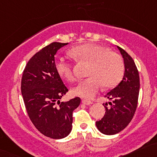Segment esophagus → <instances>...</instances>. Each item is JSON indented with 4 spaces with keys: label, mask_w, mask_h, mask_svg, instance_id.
Masks as SVG:
<instances>
[{
    "label": "esophagus",
    "mask_w": 157,
    "mask_h": 157,
    "mask_svg": "<svg viewBox=\"0 0 157 157\" xmlns=\"http://www.w3.org/2000/svg\"><path fill=\"white\" fill-rule=\"evenodd\" d=\"M82 103L83 104H86V105H90L92 104V101H89V100H86V99H82Z\"/></svg>",
    "instance_id": "34e87169"
}]
</instances>
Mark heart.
Segmentation results:
<instances>
[{
    "instance_id": "heart-1",
    "label": "heart",
    "mask_w": 157,
    "mask_h": 157,
    "mask_svg": "<svg viewBox=\"0 0 157 157\" xmlns=\"http://www.w3.org/2000/svg\"><path fill=\"white\" fill-rule=\"evenodd\" d=\"M69 54L79 63L89 64L86 71L89 77L73 89L74 93L80 97L92 98L101 86L104 89L115 87L124 74L121 56L101 44L85 43L71 48ZM55 69L62 78L70 82L75 80L73 65L63 58L56 60Z\"/></svg>"
}]
</instances>
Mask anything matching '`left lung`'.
<instances>
[{
  "label": "left lung",
  "instance_id": "1",
  "mask_svg": "<svg viewBox=\"0 0 157 157\" xmlns=\"http://www.w3.org/2000/svg\"><path fill=\"white\" fill-rule=\"evenodd\" d=\"M124 58V75L121 82L105 97L111 100L104 104L105 115L96 121L100 132L105 135H114L123 130L133 118L139 98V75L133 59L124 50L117 46Z\"/></svg>",
  "mask_w": 157,
  "mask_h": 157
}]
</instances>
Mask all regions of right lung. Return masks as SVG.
I'll return each mask as SVG.
<instances>
[{"label":"right lung","instance_id":"right-lung-1","mask_svg":"<svg viewBox=\"0 0 157 157\" xmlns=\"http://www.w3.org/2000/svg\"><path fill=\"white\" fill-rule=\"evenodd\" d=\"M68 43L52 42L30 58L23 71L21 90L29 118L41 133L51 139L66 137L71 131L77 97L60 102L68 92L55 69V54Z\"/></svg>","mask_w":157,"mask_h":157}]
</instances>
